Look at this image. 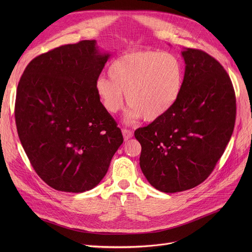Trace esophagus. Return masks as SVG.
Instances as JSON below:
<instances>
[{
	"instance_id": "obj_1",
	"label": "esophagus",
	"mask_w": 252,
	"mask_h": 252,
	"mask_svg": "<svg viewBox=\"0 0 252 252\" xmlns=\"http://www.w3.org/2000/svg\"><path fill=\"white\" fill-rule=\"evenodd\" d=\"M123 135H124V139L125 141H127L128 139H130L131 137H133V133H131V130L129 129H126V128H123Z\"/></svg>"
}]
</instances>
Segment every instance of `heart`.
<instances>
[{
	"label": "heart",
	"mask_w": 252,
	"mask_h": 252,
	"mask_svg": "<svg viewBox=\"0 0 252 252\" xmlns=\"http://www.w3.org/2000/svg\"><path fill=\"white\" fill-rule=\"evenodd\" d=\"M108 78L99 77L95 90L109 113L123 109L125 97L127 121L142 117L152 123L164 116L177 103L183 88L184 65L175 54L154 50H134L115 58Z\"/></svg>",
	"instance_id": "1"
}]
</instances>
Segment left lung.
I'll return each mask as SVG.
<instances>
[{
  "label": "left lung",
  "mask_w": 252,
  "mask_h": 252,
  "mask_svg": "<svg viewBox=\"0 0 252 252\" xmlns=\"http://www.w3.org/2000/svg\"><path fill=\"white\" fill-rule=\"evenodd\" d=\"M182 56L186 66L177 103L135 131L143 174L164 193L192 189L209 177L236 121L235 91L220 63L197 49H185Z\"/></svg>",
  "instance_id": "1"
}]
</instances>
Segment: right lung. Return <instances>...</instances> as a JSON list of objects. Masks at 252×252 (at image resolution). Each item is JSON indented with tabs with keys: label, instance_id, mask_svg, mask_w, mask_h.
I'll use <instances>...</instances> for the list:
<instances>
[{
	"label": "right lung",
	"instance_id": "obj_1",
	"mask_svg": "<svg viewBox=\"0 0 252 252\" xmlns=\"http://www.w3.org/2000/svg\"><path fill=\"white\" fill-rule=\"evenodd\" d=\"M109 56L95 39L64 45L32 59L20 77L18 136L35 173L53 189L96 187L124 142L95 90Z\"/></svg>",
	"mask_w": 252,
	"mask_h": 252
}]
</instances>
